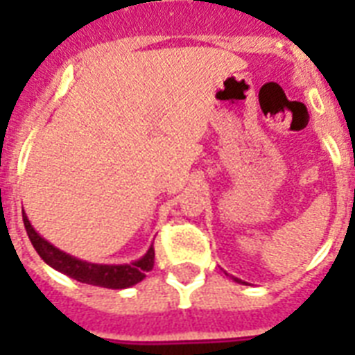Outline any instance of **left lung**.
<instances>
[{"label": "left lung", "mask_w": 355, "mask_h": 355, "mask_svg": "<svg viewBox=\"0 0 355 355\" xmlns=\"http://www.w3.org/2000/svg\"><path fill=\"white\" fill-rule=\"evenodd\" d=\"M230 278H232L234 282H237V284H247V282H243V280H239V278H236V276H230Z\"/></svg>", "instance_id": "left-lung-1"}]
</instances>
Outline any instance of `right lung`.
Segmentation results:
<instances>
[{
	"instance_id": "obj_1",
	"label": "right lung",
	"mask_w": 355,
	"mask_h": 355,
	"mask_svg": "<svg viewBox=\"0 0 355 355\" xmlns=\"http://www.w3.org/2000/svg\"><path fill=\"white\" fill-rule=\"evenodd\" d=\"M24 225L31 243L36 248V252L40 254V258L55 270L73 278V280L83 282V284L107 287V289H127V287L136 286L138 282L144 280L145 275L155 265L153 245L147 248V252L141 258L134 259L130 263H92V261L75 258L71 254L64 252L55 245H51L47 239H44L33 228L25 214Z\"/></svg>"
}]
</instances>
